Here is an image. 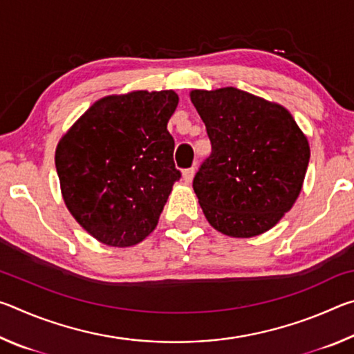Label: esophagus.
<instances>
[{
  "mask_svg": "<svg viewBox=\"0 0 354 354\" xmlns=\"http://www.w3.org/2000/svg\"><path fill=\"white\" fill-rule=\"evenodd\" d=\"M194 175H195V169L194 167H190V169H185L184 171H183V179H184V183H192V179H194Z\"/></svg>",
  "mask_w": 354,
  "mask_h": 354,
  "instance_id": "34e87169",
  "label": "esophagus"
}]
</instances>
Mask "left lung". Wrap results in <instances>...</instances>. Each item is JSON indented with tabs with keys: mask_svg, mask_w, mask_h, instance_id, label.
Listing matches in <instances>:
<instances>
[{
	"mask_svg": "<svg viewBox=\"0 0 354 354\" xmlns=\"http://www.w3.org/2000/svg\"><path fill=\"white\" fill-rule=\"evenodd\" d=\"M190 100L212 145L194 178L205 217L230 237L272 230L301 192L306 136L286 107L236 87L192 91Z\"/></svg>",
	"mask_w": 354,
	"mask_h": 354,
	"instance_id": "obj_1",
	"label": "left lung"
}]
</instances>
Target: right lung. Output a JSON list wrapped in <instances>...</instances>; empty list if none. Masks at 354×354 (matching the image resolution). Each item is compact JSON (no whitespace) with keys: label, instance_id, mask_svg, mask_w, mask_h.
<instances>
[{"label":"right lung","instance_id":"add662e5","mask_svg":"<svg viewBox=\"0 0 354 354\" xmlns=\"http://www.w3.org/2000/svg\"><path fill=\"white\" fill-rule=\"evenodd\" d=\"M178 101L173 91L109 95L59 140L55 160L65 206L98 242L133 247L158 226L181 178L167 131Z\"/></svg>","mask_w":354,"mask_h":354}]
</instances>
